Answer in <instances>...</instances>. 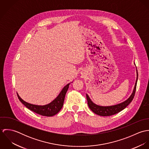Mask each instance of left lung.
Instances as JSON below:
<instances>
[{
	"instance_id": "8db88e82",
	"label": "left lung",
	"mask_w": 149,
	"mask_h": 149,
	"mask_svg": "<svg viewBox=\"0 0 149 149\" xmlns=\"http://www.w3.org/2000/svg\"><path fill=\"white\" fill-rule=\"evenodd\" d=\"M136 75H137L136 80L135 82V84L133 92H132L131 95L130 96V97L127 100H126V101H125L123 103H121L120 104H116L115 106L107 107L100 106L96 105L94 103H93L92 102V100H91V99L89 98V97L88 96V95L86 94V97L88 104V106L89 107V108L95 113H96L98 115H100V116H107L113 115L114 114H116V113L120 112L123 109H124L132 102V100H133L134 97L135 96L136 84H137V80H138V77L137 69H136Z\"/></svg>"
}]
</instances>
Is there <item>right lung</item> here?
Returning <instances> with one entry per match:
<instances>
[{
  "label": "right lung",
  "instance_id": "add662e5",
  "mask_svg": "<svg viewBox=\"0 0 149 149\" xmlns=\"http://www.w3.org/2000/svg\"><path fill=\"white\" fill-rule=\"evenodd\" d=\"M69 85V84L65 86L58 96L53 102L45 106H37L28 103L22 100L18 94H17V96L22 103L31 111L42 116H52L57 114L63 106L65 95L68 89Z\"/></svg>",
  "mask_w": 149,
  "mask_h": 149
}]
</instances>
